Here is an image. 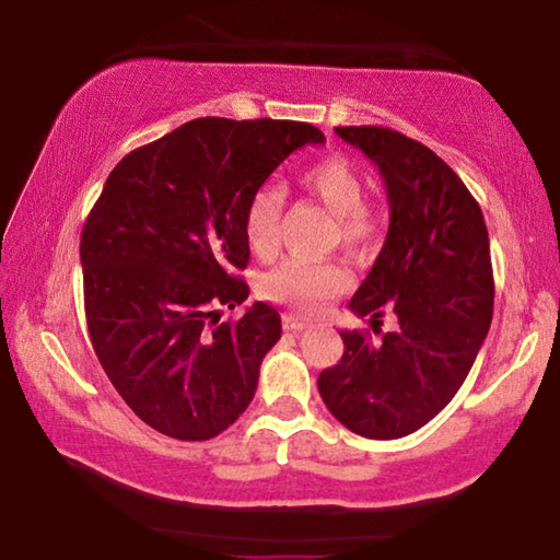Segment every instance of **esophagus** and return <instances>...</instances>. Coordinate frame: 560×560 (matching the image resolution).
Wrapping results in <instances>:
<instances>
[{
	"label": "esophagus",
	"mask_w": 560,
	"mask_h": 560,
	"mask_svg": "<svg viewBox=\"0 0 560 560\" xmlns=\"http://www.w3.org/2000/svg\"><path fill=\"white\" fill-rule=\"evenodd\" d=\"M283 327L291 329V332H302V329L310 327V322L296 317V314H283Z\"/></svg>",
	"instance_id": "1"
}]
</instances>
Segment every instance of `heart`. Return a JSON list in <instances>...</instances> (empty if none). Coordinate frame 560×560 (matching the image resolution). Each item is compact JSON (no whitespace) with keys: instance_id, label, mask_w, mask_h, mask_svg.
<instances>
[{"instance_id":"heart-1","label":"heart","mask_w":560,"mask_h":560,"mask_svg":"<svg viewBox=\"0 0 560 560\" xmlns=\"http://www.w3.org/2000/svg\"><path fill=\"white\" fill-rule=\"evenodd\" d=\"M299 185L317 198L337 220V233L348 246H365L377 235L375 212L365 208V183L355 164L340 154L310 164L299 172ZM281 192L264 185L256 190L246 210V241L258 258H269L279 248ZM350 271L337 261H306L289 258L269 271L261 281V291L271 302H283L302 314H314L329 299L350 289Z\"/></svg>"}]
</instances>
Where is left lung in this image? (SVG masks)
Returning <instances> with one entry per match:
<instances>
[{
	"label": "left lung",
	"mask_w": 560,
	"mask_h": 560,
	"mask_svg": "<svg viewBox=\"0 0 560 560\" xmlns=\"http://www.w3.org/2000/svg\"><path fill=\"white\" fill-rule=\"evenodd\" d=\"M381 172L390 225L350 310L396 327L370 340L342 329V360L322 370L319 396L342 427L400 439L446 408L475 365L492 322L490 238L477 200L448 164L383 126H337Z\"/></svg>",
	"instance_id": "8db88e82"
}]
</instances>
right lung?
I'll return each mask as SVG.
<instances>
[{
  "mask_svg": "<svg viewBox=\"0 0 560 560\" xmlns=\"http://www.w3.org/2000/svg\"><path fill=\"white\" fill-rule=\"evenodd\" d=\"M325 144L302 121L195 119L133 149L108 175L81 235L89 335L108 381L147 427L205 441L254 400L281 337L248 299L246 210L291 152Z\"/></svg>",
  "mask_w": 560,
  "mask_h": 560,
  "instance_id": "obj_1",
  "label": "right lung"
}]
</instances>
